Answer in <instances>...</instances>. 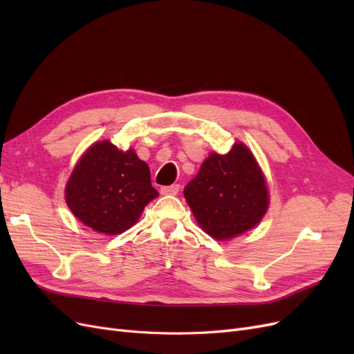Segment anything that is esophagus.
Segmentation results:
<instances>
[{
	"label": "esophagus",
	"instance_id": "esophagus-1",
	"mask_svg": "<svg viewBox=\"0 0 354 354\" xmlns=\"http://www.w3.org/2000/svg\"><path fill=\"white\" fill-rule=\"evenodd\" d=\"M178 192H180L178 185H171V186L160 187V194H162V195H177Z\"/></svg>",
	"mask_w": 354,
	"mask_h": 354
}]
</instances>
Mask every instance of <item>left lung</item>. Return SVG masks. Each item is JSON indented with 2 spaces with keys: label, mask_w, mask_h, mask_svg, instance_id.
Returning a JSON list of instances; mask_svg holds the SVG:
<instances>
[{
  "label": "left lung",
  "mask_w": 354,
  "mask_h": 354,
  "mask_svg": "<svg viewBox=\"0 0 354 354\" xmlns=\"http://www.w3.org/2000/svg\"><path fill=\"white\" fill-rule=\"evenodd\" d=\"M185 198L199 226L226 241L252 229L269 207L261 169L242 143L226 155L211 153L185 187Z\"/></svg>",
  "instance_id": "obj_1"
}]
</instances>
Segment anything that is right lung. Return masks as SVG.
Masks as SVG:
<instances>
[{
    "mask_svg": "<svg viewBox=\"0 0 354 354\" xmlns=\"http://www.w3.org/2000/svg\"><path fill=\"white\" fill-rule=\"evenodd\" d=\"M158 195L147 164L133 149L122 152L108 140L85 152L66 185V203L73 216L106 234L130 229Z\"/></svg>",
    "mask_w": 354,
    "mask_h": 354,
    "instance_id": "obj_1",
    "label": "right lung"
}]
</instances>
